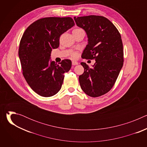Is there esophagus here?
Here are the masks:
<instances>
[{
	"mask_svg": "<svg viewBox=\"0 0 147 147\" xmlns=\"http://www.w3.org/2000/svg\"><path fill=\"white\" fill-rule=\"evenodd\" d=\"M72 65H73V66L77 65H78V62L76 61H72Z\"/></svg>",
	"mask_w": 147,
	"mask_h": 147,
	"instance_id": "1",
	"label": "esophagus"
}]
</instances>
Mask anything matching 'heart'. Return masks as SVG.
Returning <instances> with one entry per match:
<instances>
[{"mask_svg":"<svg viewBox=\"0 0 147 147\" xmlns=\"http://www.w3.org/2000/svg\"><path fill=\"white\" fill-rule=\"evenodd\" d=\"M81 30V29H79V28H76V29H74V30H73V31H78V30ZM71 56H72V57L73 58H76L77 56V55L76 54V53H73L72 54V55H71Z\"/></svg>","mask_w":147,"mask_h":147,"instance_id":"b5f03b06","label":"heart"}]
</instances>
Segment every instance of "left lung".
Listing matches in <instances>:
<instances>
[{
    "label": "left lung",
    "instance_id": "8db88e82",
    "mask_svg": "<svg viewBox=\"0 0 147 147\" xmlns=\"http://www.w3.org/2000/svg\"><path fill=\"white\" fill-rule=\"evenodd\" d=\"M77 26L85 30L88 44L81 57L95 59L90 68L86 63L79 76L81 89L91 97L109 92L117 78L123 65V47L121 35L113 24L103 16L91 15L74 17Z\"/></svg>",
    "mask_w": 147,
    "mask_h": 147
}]
</instances>
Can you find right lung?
<instances>
[{
  "label": "right lung",
  "instance_id": "obj_1",
  "mask_svg": "<svg viewBox=\"0 0 147 147\" xmlns=\"http://www.w3.org/2000/svg\"><path fill=\"white\" fill-rule=\"evenodd\" d=\"M71 17H45L32 23L21 39L18 56L23 74L31 89L49 97L60 90L64 74L71 67L69 59L59 64L50 60L53 49L59 46L60 35L74 26Z\"/></svg>",
  "mask_w": 147,
  "mask_h": 147
}]
</instances>
